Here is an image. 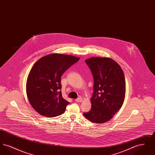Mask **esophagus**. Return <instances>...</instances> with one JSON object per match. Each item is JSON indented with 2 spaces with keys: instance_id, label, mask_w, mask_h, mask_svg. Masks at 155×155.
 Segmentation results:
<instances>
[{
  "instance_id": "1",
  "label": "esophagus",
  "mask_w": 155,
  "mask_h": 155,
  "mask_svg": "<svg viewBox=\"0 0 155 155\" xmlns=\"http://www.w3.org/2000/svg\"><path fill=\"white\" fill-rule=\"evenodd\" d=\"M75 101L77 102H81L82 101V97H78V98L76 99Z\"/></svg>"
}]
</instances>
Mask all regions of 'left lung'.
I'll return each instance as SVG.
<instances>
[{"label": "left lung", "mask_w": 155, "mask_h": 155, "mask_svg": "<svg viewBox=\"0 0 155 155\" xmlns=\"http://www.w3.org/2000/svg\"><path fill=\"white\" fill-rule=\"evenodd\" d=\"M94 77L91 109L84 116L95 123L108 121L121 107L125 98V77L117 62L109 58L85 60Z\"/></svg>", "instance_id": "obj_1"}]
</instances>
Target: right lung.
<instances>
[{"mask_svg":"<svg viewBox=\"0 0 155 155\" xmlns=\"http://www.w3.org/2000/svg\"><path fill=\"white\" fill-rule=\"evenodd\" d=\"M80 60L71 55L53 53L39 59L28 76L26 92L32 107L42 116L54 117L63 114L70 103L63 98L61 77Z\"/></svg>","mask_w":155,"mask_h":155,"instance_id":"right-lung-1","label":"right lung"}]
</instances>
